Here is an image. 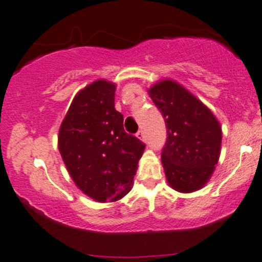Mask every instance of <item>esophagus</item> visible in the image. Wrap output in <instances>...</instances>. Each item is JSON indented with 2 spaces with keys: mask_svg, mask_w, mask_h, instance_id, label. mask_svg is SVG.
Returning <instances> with one entry per match:
<instances>
[{
  "mask_svg": "<svg viewBox=\"0 0 262 262\" xmlns=\"http://www.w3.org/2000/svg\"><path fill=\"white\" fill-rule=\"evenodd\" d=\"M136 136H137V138H138V139H140V140H144V133H143L142 130H139L138 133L136 134Z\"/></svg>",
  "mask_w": 262,
  "mask_h": 262,
  "instance_id": "obj_1",
  "label": "esophagus"
}]
</instances>
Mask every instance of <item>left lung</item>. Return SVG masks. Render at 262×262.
I'll list each match as a JSON object with an SVG mask.
<instances>
[{
    "label": "left lung",
    "mask_w": 262,
    "mask_h": 262,
    "mask_svg": "<svg viewBox=\"0 0 262 262\" xmlns=\"http://www.w3.org/2000/svg\"><path fill=\"white\" fill-rule=\"evenodd\" d=\"M148 94L167 126L162 164L168 184L181 193L198 191L210 181L219 162L220 122L200 99L174 80L156 82Z\"/></svg>",
    "instance_id": "left-lung-1"
}]
</instances>
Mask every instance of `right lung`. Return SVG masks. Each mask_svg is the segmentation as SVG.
I'll return each instance as SVG.
<instances>
[{
    "instance_id": "obj_1",
    "label": "right lung",
    "mask_w": 262,
    "mask_h": 262,
    "mask_svg": "<svg viewBox=\"0 0 262 262\" xmlns=\"http://www.w3.org/2000/svg\"><path fill=\"white\" fill-rule=\"evenodd\" d=\"M117 85L99 79L73 99L60 125L57 145L69 174L82 193L114 202L133 186L145 144L126 134L114 108Z\"/></svg>"
}]
</instances>
